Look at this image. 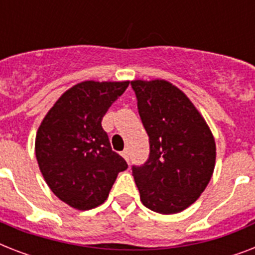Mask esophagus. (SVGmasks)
Returning a JSON list of instances; mask_svg holds the SVG:
<instances>
[{"mask_svg": "<svg viewBox=\"0 0 255 255\" xmlns=\"http://www.w3.org/2000/svg\"><path fill=\"white\" fill-rule=\"evenodd\" d=\"M122 156L128 161V160H129V152H128V149H124V151L122 152Z\"/></svg>", "mask_w": 255, "mask_h": 255, "instance_id": "obj_1", "label": "esophagus"}]
</instances>
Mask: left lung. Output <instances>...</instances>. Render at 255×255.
Segmentation results:
<instances>
[{"instance_id": "1", "label": "left lung", "mask_w": 255, "mask_h": 255, "mask_svg": "<svg viewBox=\"0 0 255 255\" xmlns=\"http://www.w3.org/2000/svg\"><path fill=\"white\" fill-rule=\"evenodd\" d=\"M149 157L132 165L140 200L161 214L178 213L205 190L213 174L216 143L208 124L182 91L167 81H133Z\"/></svg>"}]
</instances>
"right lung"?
<instances>
[{
  "mask_svg": "<svg viewBox=\"0 0 255 255\" xmlns=\"http://www.w3.org/2000/svg\"><path fill=\"white\" fill-rule=\"evenodd\" d=\"M129 82H82L57 100L38 128L35 156L53 193L75 209L106 201L128 168L112 151L102 119Z\"/></svg>",
  "mask_w": 255,
  "mask_h": 255,
  "instance_id": "add662e5",
  "label": "right lung"
}]
</instances>
